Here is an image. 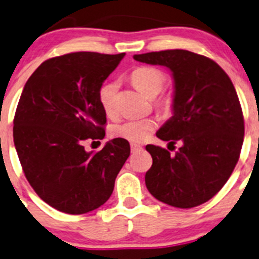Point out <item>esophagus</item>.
<instances>
[{"mask_svg": "<svg viewBox=\"0 0 259 259\" xmlns=\"http://www.w3.org/2000/svg\"><path fill=\"white\" fill-rule=\"evenodd\" d=\"M130 148H132V152H138V151H140L141 149H143V146L139 145V144L132 143V144H130Z\"/></svg>", "mask_w": 259, "mask_h": 259, "instance_id": "esophagus-1", "label": "esophagus"}]
</instances>
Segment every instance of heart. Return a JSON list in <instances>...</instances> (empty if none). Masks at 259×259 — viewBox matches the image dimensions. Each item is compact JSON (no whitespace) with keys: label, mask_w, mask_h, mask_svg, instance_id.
<instances>
[{"label":"heart","mask_w":259,"mask_h":259,"mask_svg":"<svg viewBox=\"0 0 259 259\" xmlns=\"http://www.w3.org/2000/svg\"><path fill=\"white\" fill-rule=\"evenodd\" d=\"M133 84L146 97H156L165 87V74L155 67H139L133 70ZM118 81L111 80L103 84L99 89L100 107L108 116H114L116 114V94H118ZM154 104L157 109L167 113L172 107V99L167 95L154 99ZM157 121L154 116H148L143 119H129L114 125L111 129L113 137L124 139L130 143H141L151 135L156 129Z\"/></svg>","instance_id":"1"}]
</instances>
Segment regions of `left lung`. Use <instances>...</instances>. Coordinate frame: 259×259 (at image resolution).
Instances as JSON below:
<instances>
[{
    "instance_id": "8db88e82",
    "label": "left lung",
    "mask_w": 259,
    "mask_h": 259,
    "mask_svg": "<svg viewBox=\"0 0 259 259\" xmlns=\"http://www.w3.org/2000/svg\"><path fill=\"white\" fill-rule=\"evenodd\" d=\"M141 63L164 65L174 78V115L156 137L181 146L170 154L148 145L149 192L161 202L191 208L207 202L227 182L244 137L242 108L230 77L216 62L185 50L135 54Z\"/></svg>"
}]
</instances>
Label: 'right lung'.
<instances>
[{
    "instance_id": "add662e5",
    "label": "right lung",
    "mask_w": 259,
    "mask_h": 259,
    "mask_svg": "<svg viewBox=\"0 0 259 259\" xmlns=\"http://www.w3.org/2000/svg\"><path fill=\"white\" fill-rule=\"evenodd\" d=\"M125 53L75 52L43 62L22 92L13 120V141L26 179L45 202L81 214L104 205L130 155L124 139L98 152L88 139H103L107 114L100 87Z\"/></svg>"
}]
</instances>
